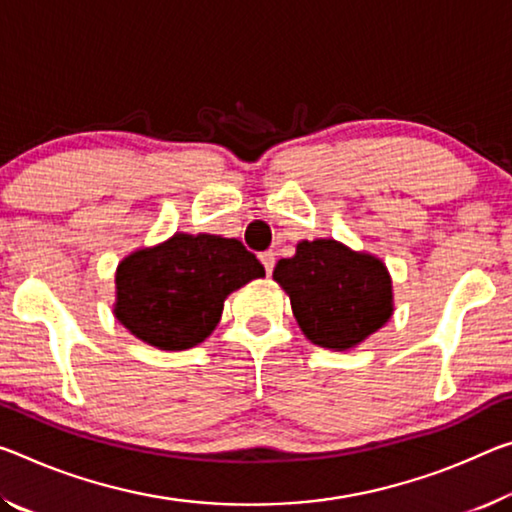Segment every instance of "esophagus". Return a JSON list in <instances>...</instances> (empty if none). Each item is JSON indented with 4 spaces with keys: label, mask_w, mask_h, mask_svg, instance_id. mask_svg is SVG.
Here are the masks:
<instances>
[{
    "label": "esophagus",
    "mask_w": 512,
    "mask_h": 512,
    "mask_svg": "<svg viewBox=\"0 0 512 512\" xmlns=\"http://www.w3.org/2000/svg\"><path fill=\"white\" fill-rule=\"evenodd\" d=\"M259 259H262V264H264V269H266V273H273V266H275V255L271 253V250H266V253H262L259 255Z\"/></svg>",
    "instance_id": "esophagus-1"
}]
</instances>
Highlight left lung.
<instances>
[{
    "mask_svg": "<svg viewBox=\"0 0 512 512\" xmlns=\"http://www.w3.org/2000/svg\"><path fill=\"white\" fill-rule=\"evenodd\" d=\"M300 330L312 344L346 351L392 316V280L385 264L335 239L300 241L296 255L275 264Z\"/></svg>",
    "mask_w": 512,
    "mask_h": 512,
    "instance_id": "left-lung-1",
    "label": "left lung"
}]
</instances>
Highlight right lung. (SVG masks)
Returning a JSON list of instances; mask_svg holds the SVG:
<instances>
[{
  "label": "right lung",
  "instance_id": "1",
  "mask_svg": "<svg viewBox=\"0 0 512 512\" xmlns=\"http://www.w3.org/2000/svg\"><path fill=\"white\" fill-rule=\"evenodd\" d=\"M264 266L239 239L175 234L123 259L116 273V316L143 342L184 351L212 335L223 300Z\"/></svg>",
  "mask_w": 512,
  "mask_h": 512
}]
</instances>
